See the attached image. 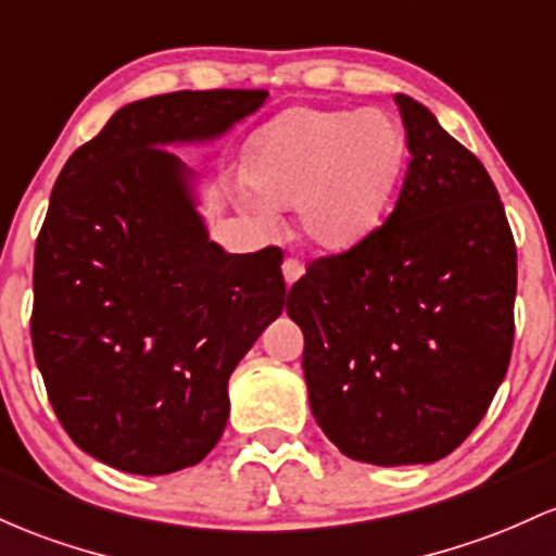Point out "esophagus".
I'll return each instance as SVG.
<instances>
[{
	"label": "esophagus",
	"instance_id": "esophagus-1",
	"mask_svg": "<svg viewBox=\"0 0 556 556\" xmlns=\"http://www.w3.org/2000/svg\"><path fill=\"white\" fill-rule=\"evenodd\" d=\"M282 277H285V282H288V288H290V285H295L298 279L303 277V264H301V261L285 258V264H282Z\"/></svg>",
	"mask_w": 556,
	"mask_h": 556
}]
</instances>
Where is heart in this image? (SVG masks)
Here are the masks:
<instances>
[{
    "label": "heart",
    "mask_w": 556,
    "mask_h": 556,
    "mask_svg": "<svg viewBox=\"0 0 556 556\" xmlns=\"http://www.w3.org/2000/svg\"><path fill=\"white\" fill-rule=\"evenodd\" d=\"M408 157L388 110L295 108L250 139L242 179L266 205H295L308 245L356 248L393 205Z\"/></svg>",
    "instance_id": "heart-1"
}]
</instances>
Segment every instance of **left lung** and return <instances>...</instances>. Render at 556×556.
<instances>
[{
	"label": "left lung",
	"instance_id": "8db88e82",
	"mask_svg": "<svg viewBox=\"0 0 556 556\" xmlns=\"http://www.w3.org/2000/svg\"><path fill=\"white\" fill-rule=\"evenodd\" d=\"M388 222L290 288L314 419L345 456L430 465L485 417L515 340L517 250L483 163L417 100Z\"/></svg>",
	"mask_w": 556,
	"mask_h": 556
}]
</instances>
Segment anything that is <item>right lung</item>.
Masks as SVG:
<instances>
[{
    "instance_id": "obj_1",
    "label": "right lung",
    "mask_w": 556,
    "mask_h": 556,
    "mask_svg": "<svg viewBox=\"0 0 556 556\" xmlns=\"http://www.w3.org/2000/svg\"><path fill=\"white\" fill-rule=\"evenodd\" d=\"M264 89L170 91L121 108L68 157L34 255L36 367L78 448L131 475L198 465L229 417V377L282 314V250L208 240L194 174Z\"/></svg>"
}]
</instances>
